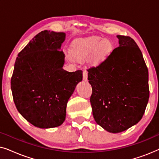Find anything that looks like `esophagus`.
Returning <instances> with one entry per match:
<instances>
[{"label": "esophagus", "instance_id": "esophagus-1", "mask_svg": "<svg viewBox=\"0 0 159 159\" xmlns=\"http://www.w3.org/2000/svg\"><path fill=\"white\" fill-rule=\"evenodd\" d=\"M82 75H83V80H84V81H87V80H88V71H84Z\"/></svg>", "mask_w": 159, "mask_h": 159}]
</instances>
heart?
I'll return each instance as SVG.
<instances>
[{"instance_id":"heart-1","label":"heart","mask_w":159,"mask_h":159,"mask_svg":"<svg viewBox=\"0 0 159 159\" xmlns=\"http://www.w3.org/2000/svg\"><path fill=\"white\" fill-rule=\"evenodd\" d=\"M114 45L109 40H103L100 37H92L82 39L72 45L68 58L73 61L84 60L89 58V61L94 66L102 64L112 53Z\"/></svg>"}]
</instances>
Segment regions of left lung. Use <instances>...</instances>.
<instances>
[{
  "label": "left lung",
  "instance_id": "1",
  "mask_svg": "<svg viewBox=\"0 0 159 159\" xmlns=\"http://www.w3.org/2000/svg\"><path fill=\"white\" fill-rule=\"evenodd\" d=\"M117 38L119 46L102 64L88 69L93 117L112 133L140 121L149 98L148 70L142 52L130 37Z\"/></svg>",
  "mask_w": 159,
  "mask_h": 159
}]
</instances>
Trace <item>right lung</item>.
<instances>
[{"label":"right lung","instance_id":"obj_1","mask_svg":"<svg viewBox=\"0 0 159 159\" xmlns=\"http://www.w3.org/2000/svg\"><path fill=\"white\" fill-rule=\"evenodd\" d=\"M64 32H40L18 54L11 80L13 99L20 114L37 127L61 125L67 102L82 71L63 69L64 53L60 51Z\"/></svg>","mask_w":159,"mask_h":159}]
</instances>
